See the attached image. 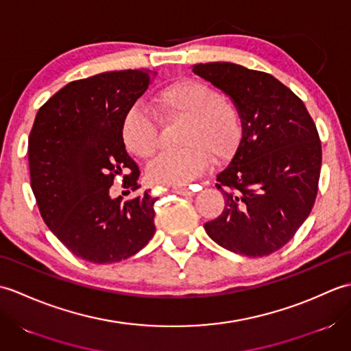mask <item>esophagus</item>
Listing matches in <instances>:
<instances>
[{"mask_svg": "<svg viewBox=\"0 0 351 351\" xmlns=\"http://www.w3.org/2000/svg\"><path fill=\"white\" fill-rule=\"evenodd\" d=\"M173 191L176 193V195H180V196H185V197L193 196V191L190 189H187V187H175Z\"/></svg>", "mask_w": 351, "mask_h": 351, "instance_id": "1", "label": "esophagus"}]
</instances>
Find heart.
<instances>
[{
  "mask_svg": "<svg viewBox=\"0 0 351 351\" xmlns=\"http://www.w3.org/2000/svg\"><path fill=\"white\" fill-rule=\"evenodd\" d=\"M155 107L164 119H185L181 151L160 154L147 166V178L161 185H185L202 175L210 164L229 160L241 141V117L232 102L202 81L182 80L156 95ZM125 147L149 158L160 145L155 119L140 107L126 111L121 126Z\"/></svg>",
  "mask_w": 351,
  "mask_h": 351,
  "instance_id": "b5f03b06",
  "label": "heart"
}]
</instances>
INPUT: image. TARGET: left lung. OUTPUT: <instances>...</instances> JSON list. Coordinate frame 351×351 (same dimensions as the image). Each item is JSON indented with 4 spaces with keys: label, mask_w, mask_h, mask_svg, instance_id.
I'll return each instance as SVG.
<instances>
[{
    "label": "left lung",
    "mask_w": 351,
    "mask_h": 351,
    "mask_svg": "<svg viewBox=\"0 0 351 351\" xmlns=\"http://www.w3.org/2000/svg\"><path fill=\"white\" fill-rule=\"evenodd\" d=\"M193 72L225 92L241 117V141L217 175L225 210L204 228L221 247L267 256L294 237L314 206L322 141L303 101L270 73L214 62Z\"/></svg>",
    "instance_id": "8db88e82"
}]
</instances>
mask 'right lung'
Listing matches in <instances>:
<instances>
[{
  "label": "right lung",
  "mask_w": 351,
  "mask_h": 351,
  "mask_svg": "<svg viewBox=\"0 0 351 351\" xmlns=\"http://www.w3.org/2000/svg\"><path fill=\"white\" fill-rule=\"evenodd\" d=\"M155 77L128 69L72 81L36 114L28 166L37 206L52 234L88 263L130 258L155 234V197L110 196L116 176H123L125 189L140 187L121 126Z\"/></svg>",
  "instance_id": "1"
}]
</instances>
